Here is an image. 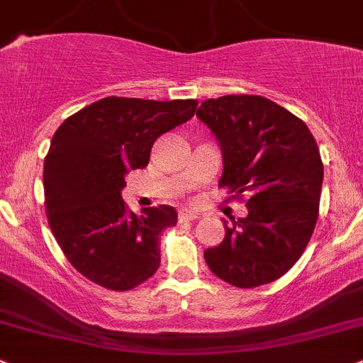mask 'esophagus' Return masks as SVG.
I'll list each match as a JSON object with an SVG mask.
<instances>
[{
	"instance_id": "34e87169",
	"label": "esophagus",
	"mask_w": 363,
	"mask_h": 363,
	"mask_svg": "<svg viewBox=\"0 0 363 363\" xmlns=\"http://www.w3.org/2000/svg\"><path fill=\"white\" fill-rule=\"evenodd\" d=\"M197 218H199V215L189 208H182L180 211H178V222H192V220Z\"/></svg>"
}]
</instances>
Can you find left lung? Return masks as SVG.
Masks as SVG:
<instances>
[{
	"label": "left lung",
	"instance_id": "1",
	"mask_svg": "<svg viewBox=\"0 0 363 363\" xmlns=\"http://www.w3.org/2000/svg\"><path fill=\"white\" fill-rule=\"evenodd\" d=\"M197 117L222 147L218 186L234 199L248 196V215L223 222L225 238L204 260L238 289L276 281L301 259L318 220L323 162L316 140L301 118L262 96L206 99Z\"/></svg>",
	"mask_w": 363,
	"mask_h": 363
}]
</instances>
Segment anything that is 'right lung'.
<instances>
[{"label": "right lung", "mask_w": 363, "mask_h": 363, "mask_svg": "<svg viewBox=\"0 0 363 363\" xmlns=\"http://www.w3.org/2000/svg\"><path fill=\"white\" fill-rule=\"evenodd\" d=\"M196 108L197 99L110 96L55 130L43 164L48 225L69 264L96 285L125 292L159 269V236L177 225V211L160 204L138 216L121 192L127 171L147 167L157 138Z\"/></svg>", "instance_id": "right-lung-1"}]
</instances>
